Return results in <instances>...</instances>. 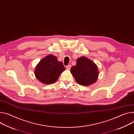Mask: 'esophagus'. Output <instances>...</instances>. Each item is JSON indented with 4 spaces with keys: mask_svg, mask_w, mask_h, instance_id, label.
Segmentation results:
<instances>
[{
    "mask_svg": "<svg viewBox=\"0 0 134 134\" xmlns=\"http://www.w3.org/2000/svg\"><path fill=\"white\" fill-rule=\"evenodd\" d=\"M70 68H71V65H67V66H66V68L67 70H69V69H70Z\"/></svg>",
    "mask_w": 134,
    "mask_h": 134,
    "instance_id": "34e87169",
    "label": "esophagus"
}]
</instances>
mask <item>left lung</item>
<instances>
[{
  "label": "left lung",
  "mask_w": 134,
  "mask_h": 134,
  "mask_svg": "<svg viewBox=\"0 0 134 134\" xmlns=\"http://www.w3.org/2000/svg\"><path fill=\"white\" fill-rule=\"evenodd\" d=\"M70 72L76 82L84 86H88L95 83L99 75L97 65L86 57H81L77 59L76 65L71 67Z\"/></svg>",
  "instance_id": "8db88e82"
}]
</instances>
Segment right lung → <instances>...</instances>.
<instances>
[{
	"label": "right lung",
	"mask_w": 134,
	"mask_h": 134,
	"mask_svg": "<svg viewBox=\"0 0 134 134\" xmlns=\"http://www.w3.org/2000/svg\"><path fill=\"white\" fill-rule=\"evenodd\" d=\"M65 70L62 62L57 57L49 54L43 58L36 65L34 74L36 78L45 84H51L57 81L60 75Z\"/></svg>",
	"instance_id": "obj_1"
}]
</instances>
